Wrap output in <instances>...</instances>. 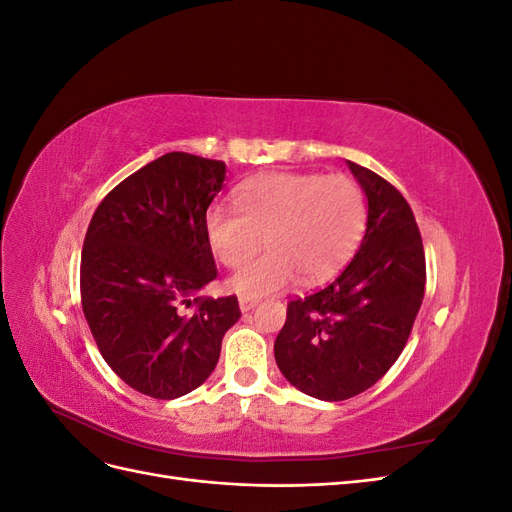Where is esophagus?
I'll list each match as a JSON object with an SVG mask.
<instances>
[{"label": "esophagus", "instance_id": "esophagus-1", "mask_svg": "<svg viewBox=\"0 0 512 512\" xmlns=\"http://www.w3.org/2000/svg\"><path fill=\"white\" fill-rule=\"evenodd\" d=\"M258 305V301L256 299H247V297H241L239 299V307H241V312L245 314V312H252V309Z\"/></svg>", "mask_w": 512, "mask_h": 512}]
</instances>
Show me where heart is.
Masks as SVG:
<instances>
[{"mask_svg": "<svg viewBox=\"0 0 512 512\" xmlns=\"http://www.w3.org/2000/svg\"><path fill=\"white\" fill-rule=\"evenodd\" d=\"M237 207H211L205 235L224 267L239 269L266 239L270 252L230 277V290L260 299L299 280L320 284L359 245L367 205L359 183L346 175L269 173L245 181Z\"/></svg>", "mask_w": 512, "mask_h": 512, "instance_id": "b5f03b06", "label": "heart"}]
</instances>
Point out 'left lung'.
<instances>
[{"instance_id":"8db88e82","label":"left lung","mask_w":512,"mask_h":512,"mask_svg":"<svg viewBox=\"0 0 512 512\" xmlns=\"http://www.w3.org/2000/svg\"><path fill=\"white\" fill-rule=\"evenodd\" d=\"M367 198V228L331 284L288 303L275 363L309 397L350 399L374 386L404 350L425 297V252L406 198L346 162Z\"/></svg>"}]
</instances>
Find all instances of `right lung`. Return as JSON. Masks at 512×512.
<instances>
[{
    "label": "right lung",
    "instance_id": "add662e5",
    "mask_svg": "<svg viewBox=\"0 0 512 512\" xmlns=\"http://www.w3.org/2000/svg\"><path fill=\"white\" fill-rule=\"evenodd\" d=\"M224 179V162L170 151L108 192L89 222L83 312L108 367L143 395L198 389L241 318L237 297H198L218 277L205 218Z\"/></svg>",
    "mask_w": 512,
    "mask_h": 512
}]
</instances>
